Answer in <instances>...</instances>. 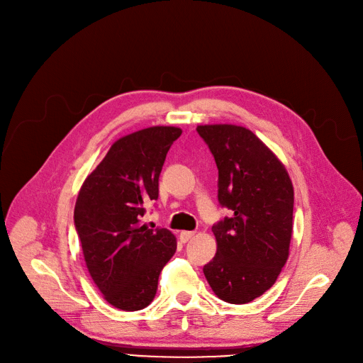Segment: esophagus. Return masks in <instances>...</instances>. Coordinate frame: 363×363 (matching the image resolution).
I'll return each instance as SVG.
<instances>
[{
  "label": "esophagus",
  "mask_w": 363,
  "mask_h": 363,
  "mask_svg": "<svg viewBox=\"0 0 363 363\" xmlns=\"http://www.w3.org/2000/svg\"><path fill=\"white\" fill-rule=\"evenodd\" d=\"M194 235H196V233H193V231H182V233L179 234V240H181L182 242H186V241L191 240Z\"/></svg>",
  "instance_id": "obj_1"
}]
</instances>
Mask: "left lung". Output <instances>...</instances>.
<instances>
[{
    "mask_svg": "<svg viewBox=\"0 0 363 363\" xmlns=\"http://www.w3.org/2000/svg\"><path fill=\"white\" fill-rule=\"evenodd\" d=\"M197 132L219 170L218 201L233 213L212 226L218 250L203 272L223 301L249 303L272 287L289 259L293 184L252 130L204 125Z\"/></svg>",
    "mask_w": 363,
    "mask_h": 363,
    "instance_id": "1",
    "label": "left lung"
}]
</instances>
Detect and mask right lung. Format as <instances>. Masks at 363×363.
<instances>
[{"label":"right lung","instance_id":"obj_1","mask_svg":"<svg viewBox=\"0 0 363 363\" xmlns=\"http://www.w3.org/2000/svg\"><path fill=\"white\" fill-rule=\"evenodd\" d=\"M174 126H152L114 143L85 179L74 206L86 268L104 298L126 312L147 308L163 266L177 252L166 228L143 225L145 206L159 199L166 155L181 137Z\"/></svg>","mask_w":363,"mask_h":363}]
</instances>
